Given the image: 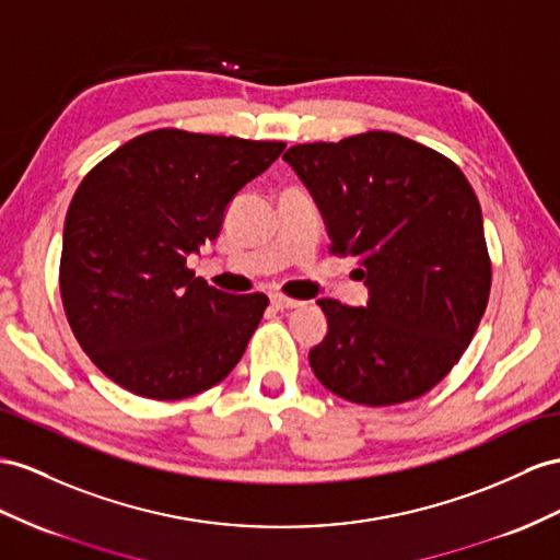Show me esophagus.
<instances>
[{"label":"esophagus","instance_id":"1","mask_svg":"<svg viewBox=\"0 0 560 560\" xmlns=\"http://www.w3.org/2000/svg\"><path fill=\"white\" fill-rule=\"evenodd\" d=\"M271 305H275L277 310H293V307H300L303 303H300V300H293V298H285L281 293H275V295H271Z\"/></svg>","mask_w":560,"mask_h":560}]
</instances>
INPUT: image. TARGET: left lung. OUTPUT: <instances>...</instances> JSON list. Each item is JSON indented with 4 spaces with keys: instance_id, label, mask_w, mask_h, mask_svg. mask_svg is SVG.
I'll list each match as a JSON object with an SVG mask.
<instances>
[{
    "instance_id": "left-lung-1",
    "label": "left lung",
    "mask_w": 560,
    "mask_h": 560,
    "mask_svg": "<svg viewBox=\"0 0 560 560\" xmlns=\"http://www.w3.org/2000/svg\"><path fill=\"white\" fill-rule=\"evenodd\" d=\"M317 203L336 255H357L366 307L322 298L328 331L310 350L324 388L388 407L450 374L482 319L492 267L464 172L393 132L283 153Z\"/></svg>"
}]
</instances>
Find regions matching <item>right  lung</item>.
<instances>
[{
	"label": "right lung",
	"mask_w": 560,
	"mask_h": 560,
	"mask_svg": "<svg viewBox=\"0 0 560 560\" xmlns=\"http://www.w3.org/2000/svg\"><path fill=\"white\" fill-rule=\"evenodd\" d=\"M285 143L155 130L82 179L63 224L61 298L90 360L120 388L182 399L224 381L267 295L212 289L186 257Z\"/></svg>",
	"instance_id": "1"
}]
</instances>
